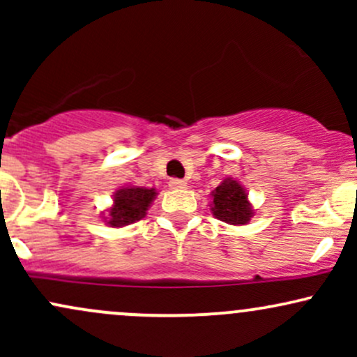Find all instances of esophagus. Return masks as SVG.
I'll return each instance as SVG.
<instances>
[{"label":"esophagus","mask_w":357,"mask_h":357,"mask_svg":"<svg viewBox=\"0 0 357 357\" xmlns=\"http://www.w3.org/2000/svg\"><path fill=\"white\" fill-rule=\"evenodd\" d=\"M186 181L184 179H178V178H173L169 179V188H173V190H181V188H186Z\"/></svg>","instance_id":"1"}]
</instances>
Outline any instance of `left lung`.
Instances as JSON below:
<instances>
[{"label": "left lung", "mask_w": 357, "mask_h": 357, "mask_svg": "<svg viewBox=\"0 0 357 357\" xmlns=\"http://www.w3.org/2000/svg\"><path fill=\"white\" fill-rule=\"evenodd\" d=\"M211 211L216 218L230 225H247L253 210L250 206L247 191L240 183L228 178L211 192Z\"/></svg>", "instance_id": "obj_1"}]
</instances>
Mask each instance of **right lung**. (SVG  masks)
<instances>
[{
  "mask_svg": "<svg viewBox=\"0 0 357 357\" xmlns=\"http://www.w3.org/2000/svg\"><path fill=\"white\" fill-rule=\"evenodd\" d=\"M155 195L158 192H155L154 188L149 190V188L127 186L117 190L116 195H114L112 208H110L107 218H105L107 225L121 228L142 220Z\"/></svg>",
  "mask_w": 357,
  "mask_h": 357,
  "instance_id": "1",
  "label": "right lung"
}]
</instances>
